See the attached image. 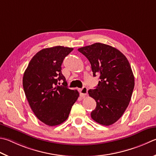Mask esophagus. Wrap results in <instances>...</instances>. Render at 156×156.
I'll return each instance as SVG.
<instances>
[{
  "mask_svg": "<svg viewBox=\"0 0 156 156\" xmlns=\"http://www.w3.org/2000/svg\"><path fill=\"white\" fill-rule=\"evenodd\" d=\"M88 93V89L87 87H83L80 89V94L82 97H84L87 95Z\"/></svg>",
  "mask_w": 156,
  "mask_h": 156,
  "instance_id": "esophagus-1",
  "label": "esophagus"
}]
</instances>
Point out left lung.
<instances>
[{
  "instance_id": "obj_1",
  "label": "left lung",
  "mask_w": 156,
  "mask_h": 156,
  "mask_svg": "<svg viewBox=\"0 0 156 156\" xmlns=\"http://www.w3.org/2000/svg\"><path fill=\"white\" fill-rule=\"evenodd\" d=\"M78 50L89 61L93 76L100 75L98 86L88 91L96 101L91 118L101 125H112L126 111L134 90V76L129 61L117 48L101 43Z\"/></svg>"
}]
</instances>
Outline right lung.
<instances>
[{
  "label": "right lung",
  "mask_w": 156,
  "mask_h": 156,
  "mask_svg": "<svg viewBox=\"0 0 156 156\" xmlns=\"http://www.w3.org/2000/svg\"><path fill=\"white\" fill-rule=\"evenodd\" d=\"M72 50V48L58 46L39 51L24 73L22 84L31 109L38 119L49 126L66 121L79 97L77 90L67 87L61 73L64 58ZM60 80L64 81L63 86L57 84Z\"/></svg>",
  "instance_id": "1"
}]
</instances>
